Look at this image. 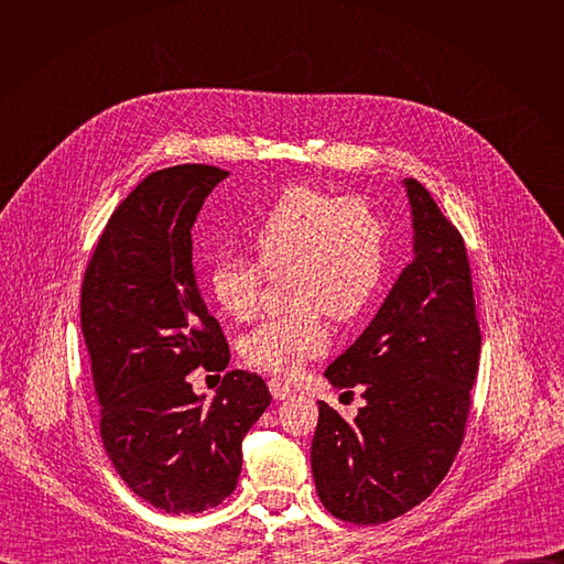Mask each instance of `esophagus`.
<instances>
[{
    "instance_id": "1",
    "label": "esophagus",
    "mask_w": 564,
    "mask_h": 564,
    "mask_svg": "<svg viewBox=\"0 0 564 564\" xmlns=\"http://www.w3.org/2000/svg\"><path fill=\"white\" fill-rule=\"evenodd\" d=\"M268 386H270V392H272V397L274 399H288V397H292V386L285 381V379H279V377H272L270 381H268Z\"/></svg>"
}]
</instances>
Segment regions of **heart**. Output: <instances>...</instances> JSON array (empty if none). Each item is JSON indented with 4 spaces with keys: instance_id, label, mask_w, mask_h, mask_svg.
I'll return each mask as SVG.
<instances>
[{
    "instance_id": "1",
    "label": "heart",
    "mask_w": 564,
    "mask_h": 564,
    "mask_svg": "<svg viewBox=\"0 0 564 564\" xmlns=\"http://www.w3.org/2000/svg\"><path fill=\"white\" fill-rule=\"evenodd\" d=\"M254 257L223 254L207 274L214 303L246 321L259 310L265 274L290 270L285 292L294 310L272 316L240 339L252 368L294 375L330 348V326L357 318L372 301L386 263V227L357 196H333L307 185L288 187L250 234Z\"/></svg>"
}]
</instances>
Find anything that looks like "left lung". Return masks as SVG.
<instances>
[{"instance_id": "1", "label": "left lung", "mask_w": 564, "mask_h": 564, "mask_svg": "<svg viewBox=\"0 0 564 564\" xmlns=\"http://www.w3.org/2000/svg\"><path fill=\"white\" fill-rule=\"evenodd\" d=\"M404 185L415 259L326 370L335 388L364 386L366 406L346 422L318 401L310 453L318 500L352 524H383L437 489L464 442L479 364L464 238L422 183Z\"/></svg>"}]
</instances>
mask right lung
<instances>
[{
  "label": "right lung",
  "instance_id": "obj_1",
  "mask_svg": "<svg viewBox=\"0 0 564 564\" xmlns=\"http://www.w3.org/2000/svg\"><path fill=\"white\" fill-rule=\"evenodd\" d=\"M227 176L194 163L149 174L111 214L79 296L105 451L127 487L167 513H200L236 489L240 444L272 399L246 370L225 372L212 404L187 381L229 364L192 265V227Z\"/></svg>",
  "mask_w": 564,
  "mask_h": 564
}]
</instances>
